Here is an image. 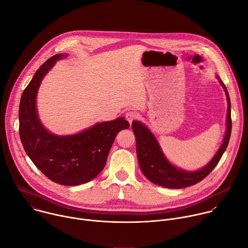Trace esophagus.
<instances>
[{
  "instance_id": "34e87169",
  "label": "esophagus",
  "mask_w": 248,
  "mask_h": 248,
  "mask_svg": "<svg viewBox=\"0 0 248 248\" xmlns=\"http://www.w3.org/2000/svg\"><path fill=\"white\" fill-rule=\"evenodd\" d=\"M137 117H138V115L135 111H128L125 114V119L129 122V124H131L134 120H136Z\"/></svg>"
}]
</instances>
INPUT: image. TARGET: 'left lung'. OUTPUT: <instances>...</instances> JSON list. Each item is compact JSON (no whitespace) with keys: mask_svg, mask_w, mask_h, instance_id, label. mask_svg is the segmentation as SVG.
Returning a JSON list of instances; mask_svg holds the SVG:
<instances>
[{"mask_svg":"<svg viewBox=\"0 0 248 248\" xmlns=\"http://www.w3.org/2000/svg\"><path fill=\"white\" fill-rule=\"evenodd\" d=\"M222 84L228 99V115H227V131L223 144L219 148L216 155L204 168L195 171H187L176 169L164 156L159 143L151 131L140 122L132 123V130L136 139V153L138 164L141 171L153 184L167 188H186L193 186L204 180L206 176L214 170L221 160L225 150L228 147L231 132H232V118H231V100L228 90L217 77Z\"/></svg>","mask_w":248,"mask_h":248,"instance_id":"left-lung-1","label":"left lung"}]
</instances>
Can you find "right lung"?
<instances>
[{
    "label": "right lung",
    "mask_w": 248,
    "mask_h": 248,
    "mask_svg": "<svg viewBox=\"0 0 248 248\" xmlns=\"http://www.w3.org/2000/svg\"><path fill=\"white\" fill-rule=\"evenodd\" d=\"M55 55L35 73L19 103V136L23 148L48 179L62 186H79L93 180L104 169L117 134L129 127L123 117L105 122L75 135L50 133L38 119L35 100L44 76L65 57Z\"/></svg>",
    "instance_id": "obj_1"
}]
</instances>
